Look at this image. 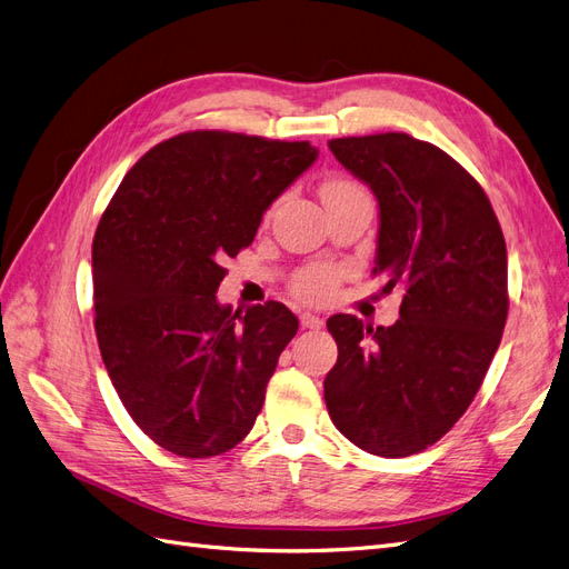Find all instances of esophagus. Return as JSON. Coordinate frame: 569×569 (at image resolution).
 <instances>
[{
    "instance_id": "esophagus-1",
    "label": "esophagus",
    "mask_w": 569,
    "mask_h": 569,
    "mask_svg": "<svg viewBox=\"0 0 569 569\" xmlns=\"http://www.w3.org/2000/svg\"><path fill=\"white\" fill-rule=\"evenodd\" d=\"M299 320H301L303 330H320V327H322V318L316 316V313H301Z\"/></svg>"
}]
</instances>
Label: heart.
Segmentation results:
<instances>
[{
  "instance_id": "heart-1",
  "label": "heart",
  "mask_w": 569,
  "mask_h": 569,
  "mask_svg": "<svg viewBox=\"0 0 569 569\" xmlns=\"http://www.w3.org/2000/svg\"><path fill=\"white\" fill-rule=\"evenodd\" d=\"M356 192H363V189L347 178H330L320 187L322 201L335 199V197L356 194ZM339 274H341V270L337 266H313V268L299 272V278L295 280L297 297H301L303 301H325L335 291V287L339 282Z\"/></svg>"
}]
</instances>
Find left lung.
Wrapping results in <instances>:
<instances>
[{"label":"left lung","instance_id":"8db88e82","mask_svg":"<svg viewBox=\"0 0 569 569\" xmlns=\"http://www.w3.org/2000/svg\"><path fill=\"white\" fill-rule=\"evenodd\" d=\"M380 203L375 274L406 289L399 320L337 313L325 403L358 449L406 458L437 443L472 403L508 318L506 239L485 189L439 147L406 132L330 140Z\"/></svg>","mask_w":569,"mask_h":569}]
</instances>
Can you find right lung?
Segmentation results:
<instances>
[{
    "label": "right lung",
    "instance_id": "add662e5",
    "mask_svg": "<svg viewBox=\"0 0 569 569\" xmlns=\"http://www.w3.org/2000/svg\"><path fill=\"white\" fill-rule=\"evenodd\" d=\"M308 142L194 130L149 149L120 182L92 244L101 360L137 427L182 458L220 456L263 408L299 330L280 301L247 311L216 291L268 206L313 166Z\"/></svg>",
    "mask_w": 569,
    "mask_h": 569
}]
</instances>
